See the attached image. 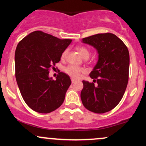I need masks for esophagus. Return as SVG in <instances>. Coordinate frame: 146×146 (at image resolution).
Masks as SVG:
<instances>
[{"label": "esophagus", "instance_id": "34e87169", "mask_svg": "<svg viewBox=\"0 0 146 146\" xmlns=\"http://www.w3.org/2000/svg\"><path fill=\"white\" fill-rule=\"evenodd\" d=\"M76 81H77V80H75V79H74V78H71V82H72V83H75Z\"/></svg>", "mask_w": 146, "mask_h": 146}]
</instances>
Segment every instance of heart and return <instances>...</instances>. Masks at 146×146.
<instances>
[{
    "label": "heart",
    "instance_id": "1",
    "mask_svg": "<svg viewBox=\"0 0 146 146\" xmlns=\"http://www.w3.org/2000/svg\"><path fill=\"white\" fill-rule=\"evenodd\" d=\"M77 49L78 50L79 53H80V55H81L84 58L87 59V58H89L90 53L89 50H88L86 47H85V46H78ZM68 48H66V49L62 52V53L61 55L62 59L64 60L65 58H66V56H67L68 54ZM84 71V68L80 67V66H75V65H72V64L68 65V66H66V67H65L64 68L65 73L73 78H80V75H81L82 73H83Z\"/></svg>",
    "mask_w": 146,
    "mask_h": 146
}]
</instances>
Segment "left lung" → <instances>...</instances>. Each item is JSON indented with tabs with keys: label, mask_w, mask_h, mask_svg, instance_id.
<instances>
[{
	"label": "left lung",
	"mask_w": 146,
	"mask_h": 146,
	"mask_svg": "<svg viewBox=\"0 0 146 146\" xmlns=\"http://www.w3.org/2000/svg\"><path fill=\"white\" fill-rule=\"evenodd\" d=\"M82 41L98 50L99 59L90 73L93 82L82 81V102L90 111L106 113L117 106L126 89L130 64L128 49L121 39L111 33H98L83 38Z\"/></svg>",
	"instance_id": "left-lung-1"
}]
</instances>
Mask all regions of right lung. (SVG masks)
<instances>
[{
	"label": "right lung",
	"instance_id": "obj_1",
	"mask_svg": "<svg viewBox=\"0 0 146 146\" xmlns=\"http://www.w3.org/2000/svg\"><path fill=\"white\" fill-rule=\"evenodd\" d=\"M71 41L36 31L18 44L15 52L16 82L25 103L34 111L49 113L62 104L71 79L60 72L56 80H52L48 73Z\"/></svg>",
	"mask_w": 146,
	"mask_h": 146
}]
</instances>
